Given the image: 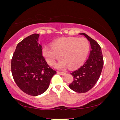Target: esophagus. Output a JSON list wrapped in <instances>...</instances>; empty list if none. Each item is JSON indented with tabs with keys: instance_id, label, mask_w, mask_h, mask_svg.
Instances as JSON below:
<instances>
[{
	"instance_id": "obj_1",
	"label": "esophagus",
	"mask_w": 120,
	"mask_h": 120,
	"mask_svg": "<svg viewBox=\"0 0 120 120\" xmlns=\"http://www.w3.org/2000/svg\"><path fill=\"white\" fill-rule=\"evenodd\" d=\"M57 73H58V74H60V75H65V72L60 71H57Z\"/></svg>"
}]
</instances>
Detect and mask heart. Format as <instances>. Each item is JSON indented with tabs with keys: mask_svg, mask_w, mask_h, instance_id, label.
Wrapping results in <instances>:
<instances>
[{
	"mask_svg": "<svg viewBox=\"0 0 120 120\" xmlns=\"http://www.w3.org/2000/svg\"><path fill=\"white\" fill-rule=\"evenodd\" d=\"M90 50V44L83 38H60L53 41L52 46L46 45L42 48V54L47 63L53 65L56 60L63 59L56 64L59 69L68 65L71 69L79 67L83 63Z\"/></svg>",
	"mask_w": 120,
	"mask_h": 120,
	"instance_id": "1",
	"label": "heart"
}]
</instances>
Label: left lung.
Returning <instances> with one entry per match:
<instances>
[{"mask_svg":"<svg viewBox=\"0 0 120 120\" xmlns=\"http://www.w3.org/2000/svg\"><path fill=\"white\" fill-rule=\"evenodd\" d=\"M87 39L91 44L89 57L83 64L77 70L71 72L73 82L69 87L78 93H85L96 85L102 70L104 60L101 47L96 40L85 33H80Z\"/></svg>","mask_w":120,"mask_h":120,"instance_id":"obj_1","label":"left lung"}]
</instances>
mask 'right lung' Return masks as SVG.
Returning <instances> with one entry per match:
<instances>
[{"label": "right lung", "mask_w": 120, "mask_h": 120, "mask_svg": "<svg viewBox=\"0 0 120 120\" xmlns=\"http://www.w3.org/2000/svg\"><path fill=\"white\" fill-rule=\"evenodd\" d=\"M39 36L33 34L19 42L11 59V72L15 82L23 92L33 96L45 92L56 73L42 56Z\"/></svg>", "instance_id": "right-lung-1"}]
</instances>
